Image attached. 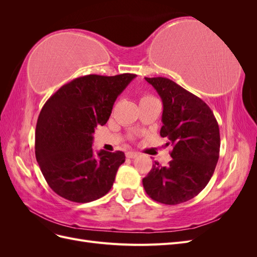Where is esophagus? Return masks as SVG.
Returning <instances> with one entry per match:
<instances>
[{
  "label": "esophagus",
  "instance_id": "1",
  "mask_svg": "<svg viewBox=\"0 0 257 257\" xmlns=\"http://www.w3.org/2000/svg\"><path fill=\"white\" fill-rule=\"evenodd\" d=\"M138 155H139V153L135 152V151H128V152H126V157L130 158V159H135V158L138 157Z\"/></svg>",
  "mask_w": 257,
  "mask_h": 257
}]
</instances>
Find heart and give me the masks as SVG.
<instances>
[{"mask_svg": "<svg viewBox=\"0 0 257 257\" xmlns=\"http://www.w3.org/2000/svg\"><path fill=\"white\" fill-rule=\"evenodd\" d=\"M148 98H153L152 96H149V95H146V96H143L142 99H148Z\"/></svg>", "mask_w": 257, "mask_h": 257, "instance_id": "b5f03b06", "label": "heart"}]
</instances>
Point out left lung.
Instances as JSON below:
<instances>
[{
    "label": "left lung",
    "instance_id": "1",
    "mask_svg": "<svg viewBox=\"0 0 257 257\" xmlns=\"http://www.w3.org/2000/svg\"><path fill=\"white\" fill-rule=\"evenodd\" d=\"M163 102L160 134L174 146L167 166L153 164L143 179L153 200L177 205L195 197L211 179L219 160L220 131L209 106L164 77L145 78Z\"/></svg>",
    "mask_w": 257,
    "mask_h": 257
}]
</instances>
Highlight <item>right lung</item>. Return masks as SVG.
Returning a JSON list of instances; mask_svg holds the SVG:
<instances>
[{
    "instance_id": "add662e5",
    "label": "right lung",
    "mask_w": 257,
    "mask_h": 257,
    "mask_svg": "<svg viewBox=\"0 0 257 257\" xmlns=\"http://www.w3.org/2000/svg\"><path fill=\"white\" fill-rule=\"evenodd\" d=\"M136 77L87 75L64 84L46 102L35 131V157L52 191L75 203H90L110 191L122 151L100 150L93 134L109 119L113 104Z\"/></svg>"
}]
</instances>
